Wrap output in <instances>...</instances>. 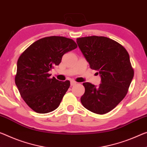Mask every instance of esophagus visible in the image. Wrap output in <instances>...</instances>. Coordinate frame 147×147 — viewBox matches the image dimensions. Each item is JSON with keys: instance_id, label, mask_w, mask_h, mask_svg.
<instances>
[{"instance_id": "1", "label": "esophagus", "mask_w": 147, "mask_h": 147, "mask_svg": "<svg viewBox=\"0 0 147 147\" xmlns=\"http://www.w3.org/2000/svg\"><path fill=\"white\" fill-rule=\"evenodd\" d=\"M75 84H76V82H75V81H74V80L71 81V86H74Z\"/></svg>"}]
</instances>
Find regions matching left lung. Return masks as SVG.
<instances>
[{"label":"left lung","instance_id":"1","mask_svg":"<svg viewBox=\"0 0 147 147\" xmlns=\"http://www.w3.org/2000/svg\"><path fill=\"white\" fill-rule=\"evenodd\" d=\"M76 42L91 68L101 77L99 87L83 83L81 103L92 113L104 115L115 109L128 92L134 75L129 53L120 44L105 36L81 37Z\"/></svg>","mask_w":147,"mask_h":147}]
</instances>
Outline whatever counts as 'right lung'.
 Instances as JSON below:
<instances>
[{"label":"right lung","instance_id":"obj_1","mask_svg":"<svg viewBox=\"0 0 147 147\" xmlns=\"http://www.w3.org/2000/svg\"><path fill=\"white\" fill-rule=\"evenodd\" d=\"M77 48L64 36L44 37L30 45L19 57L15 83L24 101L36 113H48L59 107L70 81H59L48 72L59 65L63 55Z\"/></svg>","mask_w":147,"mask_h":147}]
</instances>
